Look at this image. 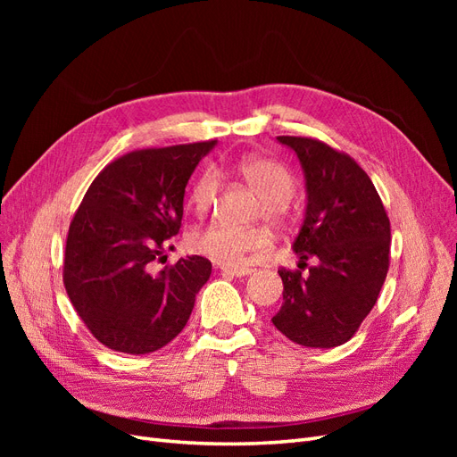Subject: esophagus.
<instances>
[{
    "label": "esophagus",
    "mask_w": 457,
    "mask_h": 457,
    "mask_svg": "<svg viewBox=\"0 0 457 457\" xmlns=\"http://www.w3.org/2000/svg\"><path fill=\"white\" fill-rule=\"evenodd\" d=\"M219 270L223 272V274H230V276H247V274H252V269H247V267H227V265H223V267H219Z\"/></svg>",
    "instance_id": "34e87169"
}]
</instances>
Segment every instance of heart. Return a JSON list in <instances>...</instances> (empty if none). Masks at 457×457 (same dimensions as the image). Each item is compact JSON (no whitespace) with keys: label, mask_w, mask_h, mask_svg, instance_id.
Masks as SVG:
<instances>
[{"label":"heart","mask_w":457,"mask_h":457,"mask_svg":"<svg viewBox=\"0 0 457 457\" xmlns=\"http://www.w3.org/2000/svg\"><path fill=\"white\" fill-rule=\"evenodd\" d=\"M242 181L259 195L257 215L276 228H287L295 217L294 192L297 187L295 173L286 163L247 156L228 165ZM220 190V175L215 168H205L190 192V204L196 213L210 212L217 202ZM188 247L195 253L212 259L220 265H240L247 253H255L265 250L270 244V234L265 228H242L227 223H207L192 228L187 238Z\"/></svg>","instance_id":"obj_1"}]
</instances>
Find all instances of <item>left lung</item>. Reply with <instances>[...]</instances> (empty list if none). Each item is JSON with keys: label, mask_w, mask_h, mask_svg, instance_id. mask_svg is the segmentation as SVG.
Returning a JSON list of instances; mask_svg holds the SVG:
<instances>
[{"label": "left lung", "mask_w": 457, "mask_h": 457, "mask_svg": "<svg viewBox=\"0 0 457 457\" xmlns=\"http://www.w3.org/2000/svg\"><path fill=\"white\" fill-rule=\"evenodd\" d=\"M307 179V213L294 250L299 269H278L284 303L276 329L303 347L347 343L376 305L389 270L391 223L368 173L312 137L280 135ZM317 265L303 275L306 259Z\"/></svg>", "instance_id": "1"}]
</instances>
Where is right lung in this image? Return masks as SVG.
Segmentation results:
<instances>
[{
  "label": "right lung",
  "mask_w": 457,
  "mask_h": 457,
  "mask_svg": "<svg viewBox=\"0 0 457 457\" xmlns=\"http://www.w3.org/2000/svg\"><path fill=\"white\" fill-rule=\"evenodd\" d=\"M217 141L128 152L95 177L66 237L62 282L93 337L146 354L187 326L212 262L192 255L154 270L181 228L185 187Z\"/></svg>",
  "instance_id": "add662e5"
}]
</instances>
